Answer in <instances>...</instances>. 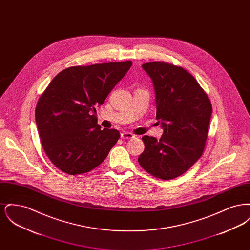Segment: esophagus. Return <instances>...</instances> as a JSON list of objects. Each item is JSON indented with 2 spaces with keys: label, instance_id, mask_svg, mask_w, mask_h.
<instances>
[{
  "label": "esophagus",
  "instance_id": "obj_1",
  "mask_svg": "<svg viewBox=\"0 0 250 250\" xmlns=\"http://www.w3.org/2000/svg\"><path fill=\"white\" fill-rule=\"evenodd\" d=\"M134 137L135 136L132 133H129V132H122L121 133V138L123 140H130V139H133Z\"/></svg>",
  "mask_w": 250,
  "mask_h": 250
}]
</instances>
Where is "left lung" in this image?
Returning a JSON list of instances; mask_svg holds the SVG:
<instances>
[{"instance_id":"left-lung-1","label":"left lung","mask_w":250,"mask_h":250,"mask_svg":"<svg viewBox=\"0 0 250 250\" xmlns=\"http://www.w3.org/2000/svg\"><path fill=\"white\" fill-rule=\"evenodd\" d=\"M155 94V118L163 128L160 140L143 136L139 156L143 168L157 178H176L202 156L212 115L208 96L184 68L161 62L143 63Z\"/></svg>"}]
</instances>
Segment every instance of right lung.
Masks as SVG:
<instances>
[{
	"label": "right lung",
	"mask_w": 250,
	"mask_h": 250,
	"mask_svg": "<svg viewBox=\"0 0 250 250\" xmlns=\"http://www.w3.org/2000/svg\"><path fill=\"white\" fill-rule=\"evenodd\" d=\"M131 61L72 66L50 82L40 96L36 122L45 153L62 171L89 172L99 166L119 140V131L101 129L95 106L125 77Z\"/></svg>",
	"instance_id": "obj_1"
}]
</instances>
